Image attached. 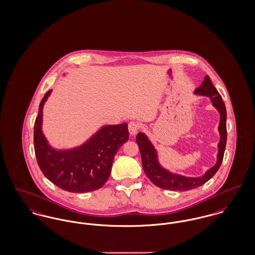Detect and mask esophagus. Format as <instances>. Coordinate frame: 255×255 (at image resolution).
<instances>
[{
  "instance_id": "esophagus-1",
  "label": "esophagus",
  "mask_w": 255,
  "mask_h": 255,
  "mask_svg": "<svg viewBox=\"0 0 255 255\" xmlns=\"http://www.w3.org/2000/svg\"><path fill=\"white\" fill-rule=\"evenodd\" d=\"M138 129H139V125H138V123H137V122L132 121V122L129 123V125H128V130H129L130 135L135 136V135L137 134Z\"/></svg>"
}]
</instances>
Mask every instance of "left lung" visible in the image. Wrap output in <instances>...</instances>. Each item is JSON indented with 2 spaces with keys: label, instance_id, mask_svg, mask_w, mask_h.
Returning <instances> with one entry per match:
<instances>
[{
  "label": "left lung",
  "instance_id": "1",
  "mask_svg": "<svg viewBox=\"0 0 255 255\" xmlns=\"http://www.w3.org/2000/svg\"><path fill=\"white\" fill-rule=\"evenodd\" d=\"M194 94L200 96H206L211 99L213 106L216 108L220 116V120L218 124V132L220 139L217 144L218 151L216 156V165L210 168L203 176H185L172 173L161 166V164L159 163L156 148L145 134L139 132L136 137V140L141 156L143 171L147 177L152 181V183L162 189H169L174 191H186L194 189L203 185L215 176L222 163L227 140V114L225 104L222 101V98L218 91L216 90V87L212 83L209 76L205 77L202 84L195 89Z\"/></svg>",
  "mask_w": 255,
  "mask_h": 255
}]
</instances>
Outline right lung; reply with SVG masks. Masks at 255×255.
I'll return each instance as SVG.
<instances>
[{"label":"right lung","mask_w":255,"mask_h":255,"mask_svg":"<svg viewBox=\"0 0 255 255\" xmlns=\"http://www.w3.org/2000/svg\"><path fill=\"white\" fill-rule=\"evenodd\" d=\"M52 90L39 103L34 126V146L42 174L59 188L84 193L101 188L111 175L114 158L119 147L128 140V124L104 125L79 146L56 149L42 132V110Z\"/></svg>","instance_id":"1"}]
</instances>
